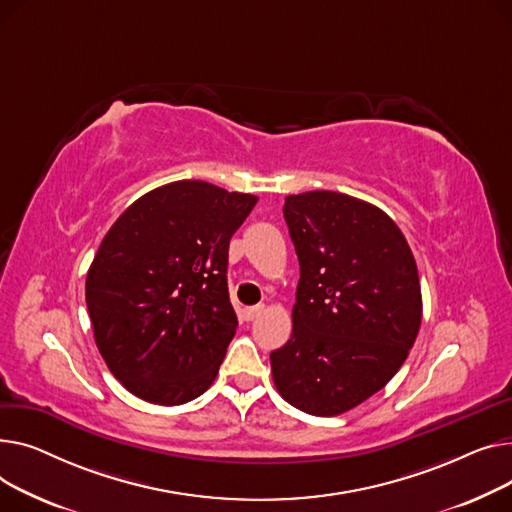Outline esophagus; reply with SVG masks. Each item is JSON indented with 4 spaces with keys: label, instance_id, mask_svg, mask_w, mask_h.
Segmentation results:
<instances>
[{
    "label": "esophagus",
    "instance_id": "obj_1",
    "mask_svg": "<svg viewBox=\"0 0 512 512\" xmlns=\"http://www.w3.org/2000/svg\"><path fill=\"white\" fill-rule=\"evenodd\" d=\"M264 306H250V308H244V318L246 320H254L258 314H262Z\"/></svg>",
    "mask_w": 512,
    "mask_h": 512
}]
</instances>
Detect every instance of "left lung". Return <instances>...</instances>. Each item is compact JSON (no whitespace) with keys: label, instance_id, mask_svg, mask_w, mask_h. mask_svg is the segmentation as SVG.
<instances>
[{"label":"left lung","instance_id":"1","mask_svg":"<svg viewBox=\"0 0 512 512\" xmlns=\"http://www.w3.org/2000/svg\"><path fill=\"white\" fill-rule=\"evenodd\" d=\"M299 260L291 339L270 353L281 397L318 417L345 413L393 378L422 324V289L405 235L359 198H285Z\"/></svg>","mask_w":512,"mask_h":512}]
</instances>
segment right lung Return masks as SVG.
<instances>
[{
	"label": "right lung",
	"instance_id": "1",
	"mask_svg": "<svg viewBox=\"0 0 512 512\" xmlns=\"http://www.w3.org/2000/svg\"><path fill=\"white\" fill-rule=\"evenodd\" d=\"M256 202L182 179L138 198L103 237L88 316L107 368L138 399L182 405L217 378L237 328L229 239Z\"/></svg>",
	"mask_w": 512,
	"mask_h": 512
}]
</instances>
